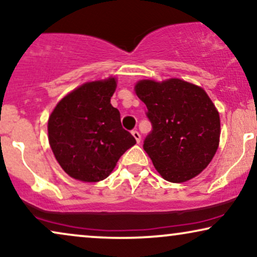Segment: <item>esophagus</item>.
Returning a JSON list of instances; mask_svg holds the SVG:
<instances>
[{"label": "esophagus", "mask_w": 257, "mask_h": 257, "mask_svg": "<svg viewBox=\"0 0 257 257\" xmlns=\"http://www.w3.org/2000/svg\"><path fill=\"white\" fill-rule=\"evenodd\" d=\"M132 136L135 137L136 142L139 144V143H141V135H139V132L136 131V130H135V131H132Z\"/></svg>", "instance_id": "1"}]
</instances>
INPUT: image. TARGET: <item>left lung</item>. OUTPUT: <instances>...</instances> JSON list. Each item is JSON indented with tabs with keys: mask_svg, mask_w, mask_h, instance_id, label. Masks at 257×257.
I'll return each instance as SVG.
<instances>
[{
	"mask_svg": "<svg viewBox=\"0 0 257 257\" xmlns=\"http://www.w3.org/2000/svg\"><path fill=\"white\" fill-rule=\"evenodd\" d=\"M148 107L152 132L144 150L159 175L171 183L198 176L214 158L219 145V113L201 86L178 78L135 85Z\"/></svg>",
	"mask_w": 257,
	"mask_h": 257,
	"instance_id": "left-lung-1",
	"label": "left lung"
}]
</instances>
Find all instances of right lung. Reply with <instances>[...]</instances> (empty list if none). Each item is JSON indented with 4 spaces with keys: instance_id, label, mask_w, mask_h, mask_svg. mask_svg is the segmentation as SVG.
Masks as SVG:
<instances>
[{
    "instance_id": "obj_1",
    "label": "right lung",
    "mask_w": 257,
    "mask_h": 257,
    "mask_svg": "<svg viewBox=\"0 0 257 257\" xmlns=\"http://www.w3.org/2000/svg\"><path fill=\"white\" fill-rule=\"evenodd\" d=\"M115 76L82 84L66 94L48 118V142L69 177L85 183L107 178L126 150L136 144L111 105Z\"/></svg>"
}]
</instances>
